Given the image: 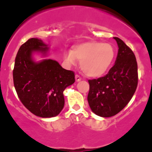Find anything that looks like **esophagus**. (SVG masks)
Masks as SVG:
<instances>
[{"instance_id": "obj_1", "label": "esophagus", "mask_w": 152, "mask_h": 152, "mask_svg": "<svg viewBox=\"0 0 152 152\" xmlns=\"http://www.w3.org/2000/svg\"><path fill=\"white\" fill-rule=\"evenodd\" d=\"M81 77L79 75H75V80H76V81H81Z\"/></svg>"}]
</instances>
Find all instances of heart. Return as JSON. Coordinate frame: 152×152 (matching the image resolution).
<instances>
[{
	"mask_svg": "<svg viewBox=\"0 0 152 152\" xmlns=\"http://www.w3.org/2000/svg\"><path fill=\"white\" fill-rule=\"evenodd\" d=\"M115 53L108 43L90 42L75 46L72 51L64 54V60L69 64H75L76 59L80 61L81 69L88 77L102 75L113 63Z\"/></svg>",
	"mask_w": 152,
	"mask_h": 152,
	"instance_id": "1",
	"label": "heart"
}]
</instances>
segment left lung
I'll use <instances>...</instances> for the list:
<instances>
[{"instance_id":"1","label":"left lung","mask_w":152,"mask_h":152,"mask_svg":"<svg viewBox=\"0 0 152 152\" xmlns=\"http://www.w3.org/2000/svg\"><path fill=\"white\" fill-rule=\"evenodd\" d=\"M118 50L115 64L106 75L89 80L88 102L92 111L102 117H110L129 102L138 85V66L130 48L114 37Z\"/></svg>"}]
</instances>
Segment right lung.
Listing matches in <instances>:
<instances>
[{
  "instance_id": "add662e5",
  "label": "right lung",
  "mask_w": 152,
  "mask_h": 152,
  "mask_svg": "<svg viewBox=\"0 0 152 152\" xmlns=\"http://www.w3.org/2000/svg\"><path fill=\"white\" fill-rule=\"evenodd\" d=\"M47 45L38 38H31L18 51L13 71L15 89L22 103L31 113L42 118L58 115L64 105L63 92L75 82L73 71L63 69L56 60L36 62L32 55L46 56Z\"/></svg>"
}]
</instances>
